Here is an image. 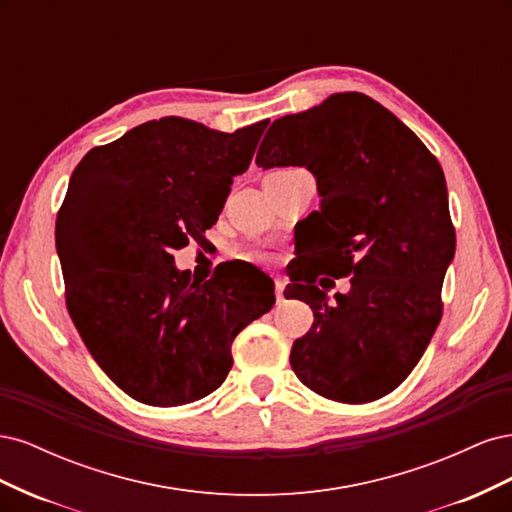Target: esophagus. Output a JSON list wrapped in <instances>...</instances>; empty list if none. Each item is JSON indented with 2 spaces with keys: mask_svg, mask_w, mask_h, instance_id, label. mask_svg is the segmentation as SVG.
Here are the masks:
<instances>
[{
  "mask_svg": "<svg viewBox=\"0 0 512 512\" xmlns=\"http://www.w3.org/2000/svg\"><path fill=\"white\" fill-rule=\"evenodd\" d=\"M284 288H286L284 277H275V297H277V303L284 301Z\"/></svg>",
  "mask_w": 512,
  "mask_h": 512,
  "instance_id": "esophagus-1",
  "label": "esophagus"
}]
</instances>
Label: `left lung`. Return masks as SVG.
I'll list each match as a JSON object with an SVG mask.
<instances>
[{
	"label": "left lung",
	"mask_w": 512,
	"mask_h": 512,
	"mask_svg": "<svg viewBox=\"0 0 512 512\" xmlns=\"http://www.w3.org/2000/svg\"><path fill=\"white\" fill-rule=\"evenodd\" d=\"M256 164L305 166L316 177L320 209L309 215L314 247L305 258L332 276L351 275V292L333 300L315 286L319 271L301 267L290 277V294L314 312L290 350L294 374L342 404L389 395L442 318L455 228L440 162L389 108L348 91L275 119Z\"/></svg>",
	"instance_id": "1"
}]
</instances>
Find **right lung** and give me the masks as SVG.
<instances>
[{
    "instance_id": "obj_1",
    "label": "right lung",
    "mask_w": 512,
    "mask_h": 512,
    "mask_svg": "<svg viewBox=\"0 0 512 512\" xmlns=\"http://www.w3.org/2000/svg\"><path fill=\"white\" fill-rule=\"evenodd\" d=\"M267 126L228 134L162 117L74 168L55 226L66 305L104 374L141 404L170 408L213 393L235 337L275 303L256 267H224L203 284L173 256L218 222Z\"/></svg>"
}]
</instances>
